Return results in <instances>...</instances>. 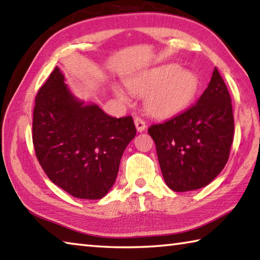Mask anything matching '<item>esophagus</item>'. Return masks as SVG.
Instances as JSON below:
<instances>
[{"label": "esophagus", "instance_id": "34e87169", "mask_svg": "<svg viewBox=\"0 0 260 260\" xmlns=\"http://www.w3.org/2000/svg\"><path fill=\"white\" fill-rule=\"evenodd\" d=\"M134 124H135V127H136V129H138V132H143L147 127L146 121H144L143 119H141V118H135Z\"/></svg>", "mask_w": 260, "mask_h": 260}]
</instances>
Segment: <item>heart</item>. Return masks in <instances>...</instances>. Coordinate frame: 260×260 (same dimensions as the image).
<instances>
[{
    "mask_svg": "<svg viewBox=\"0 0 260 260\" xmlns=\"http://www.w3.org/2000/svg\"><path fill=\"white\" fill-rule=\"evenodd\" d=\"M132 94L146 96V111L155 117H167L181 111L191 102L199 90V78L189 70L178 65H162L139 74L126 82ZM120 101H127L124 90L114 87Z\"/></svg>",
    "mask_w": 260,
    "mask_h": 260,
    "instance_id": "heart-1",
    "label": "heart"
}]
</instances>
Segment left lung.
I'll return each instance as SVG.
<instances>
[{"label":"left lung","instance_id":"left-lung-1","mask_svg":"<svg viewBox=\"0 0 260 260\" xmlns=\"http://www.w3.org/2000/svg\"><path fill=\"white\" fill-rule=\"evenodd\" d=\"M167 186L174 191L205 187L230 158L234 135L231 95L214 68L196 104L171 119L149 127Z\"/></svg>","mask_w":260,"mask_h":260}]
</instances>
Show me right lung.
<instances>
[{
	"instance_id": "add662e5",
	"label": "right lung",
	"mask_w": 260,
	"mask_h": 260,
	"mask_svg": "<svg viewBox=\"0 0 260 260\" xmlns=\"http://www.w3.org/2000/svg\"><path fill=\"white\" fill-rule=\"evenodd\" d=\"M135 134L131 116L110 117L74 98L57 67L35 98V155L47 177L77 199L107 195Z\"/></svg>"
}]
</instances>
